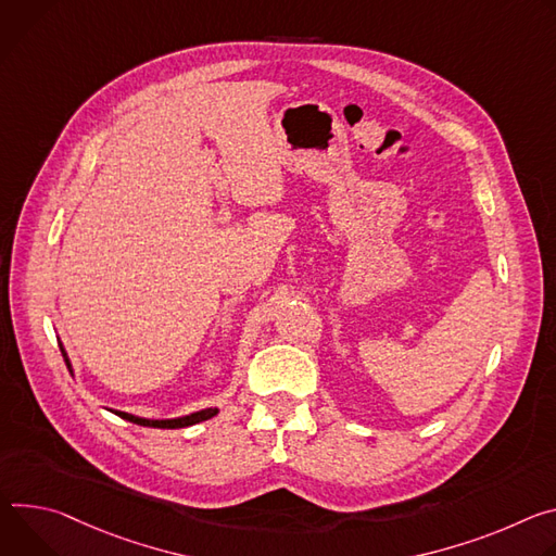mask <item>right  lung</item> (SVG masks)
<instances>
[{"label":"right lung","mask_w":556,"mask_h":556,"mask_svg":"<svg viewBox=\"0 0 556 556\" xmlns=\"http://www.w3.org/2000/svg\"><path fill=\"white\" fill-rule=\"evenodd\" d=\"M61 355H64L68 368H73L64 346H61ZM112 413H116L118 417L128 419V421L141 424V426H152V428H185V426H192V424H199V421H205V419L214 417V415L218 413V408H203V410H197V413H190V415H182V417H174V419H146V417H137V415H130V413H123V410H112Z\"/></svg>","instance_id":"1"}]
</instances>
